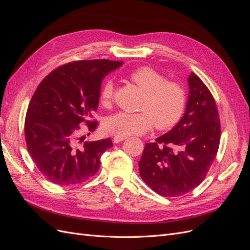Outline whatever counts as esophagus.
Here are the masks:
<instances>
[{
  "mask_svg": "<svg viewBox=\"0 0 250 250\" xmlns=\"http://www.w3.org/2000/svg\"><path fill=\"white\" fill-rule=\"evenodd\" d=\"M126 139H127V137H123V135H115V137H113V143L118 144L120 142L126 140Z\"/></svg>",
  "mask_w": 250,
  "mask_h": 250,
  "instance_id": "34e87169",
  "label": "esophagus"
}]
</instances>
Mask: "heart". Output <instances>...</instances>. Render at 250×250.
Listing matches in <instances>:
<instances>
[{
    "instance_id": "b5f03b06",
    "label": "heart",
    "mask_w": 250,
    "mask_h": 250,
    "mask_svg": "<svg viewBox=\"0 0 250 250\" xmlns=\"http://www.w3.org/2000/svg\"><path fill=\"white\" fill-rule=\"evenodd\" d=\"M128 78L144 93L139 106L142 111L116 113L105 121V130L128 137L144 134L153 125L160 130L169 129L178 122L186 106V92L179 83L166 81L164 75L149 66L133 70ZM112 94L113 84L107 80L100 90L103 106H109Z\"/></svg>"
}]
</instances>
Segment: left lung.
Wrapping results in <instances>:
<instances>
[{"label": "left lung", "instance_id": "1", "mask_svg": "<svg viewBox=\"0 0 250 250\" xmlns=\"http://www.w3.org/2000/svg\"><path fill=\"white\" fill-rule=\"evenodd\" d=\"M184 117L172 129L144 148L142 179L165 197H177L198 187L216 158L221 127L213 95L197 75L188 78Z\"/></svg>", "mask_w": 250, "mask_h": 250}]
</instances>
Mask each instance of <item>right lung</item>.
<instances>
[{"instance_id":"right-lung-1","label":"right lung","mask_w":250,"mask_h":250,"mask_svg":"<svg viewBox=\"0 0 250 250\" xmlns=\"http://www.w3.org/2000/svg\"><path fill=\"white\" fill-rule=\"evenodd\" d=\"M122 63L78 60L52 71L37 86L27 110L25 138L36 167L51 183L81 184L99 170L101 155L112 142L81 144L79 125L85 123L89 131L96 129L98 122L89 119L99 104L102 80Z\"/></svg>"}]
</instances>
